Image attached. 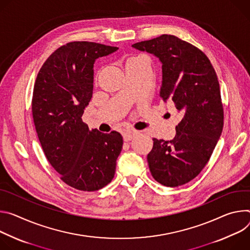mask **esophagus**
Listing matches in <instances>:
<instances>
[{
    "label": "esophagus",
    "mask_w": 250,
    "mask_h": 250,
    "mask_svg": "<svg viewBox=\"0 0 250 250\" xmlns=\"http://www.w3.org/2000/svg\"><path fill=\"white\" fill-rule=\"evenodd\" d=\"M138 134V131H135V130H127V131H124L123 132V139H124V141H126V142H128V141H130L132 138L134 137V136H136Z\"/></svg>",
    "instance_id": "1"
}]
</instances>
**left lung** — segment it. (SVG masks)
Segmentation results:
<instances>
[{
	"label": "left lung",
	"instance_id": "left-lung-1",
	"mask_svg": "<svg viewBox=\"0 0 250 250\" xmlns=\"http://www.w3.org/2000/svg\"><path fill=\"white\" fill-rule=\"evenodd\" d=\"M133 47L153 53L162 62L160 97L172 100L180 113L171 141L154 138L147 160L153 178L166 187L195 179L208 162L224 128V106L215 70L198 47L162 35Z\"/></svg>",
	"mask_w": 250,
	"mask_h": 250
}]
</instances>
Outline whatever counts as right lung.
I'll return each mask as SVG.
<instances>
[{"mask_svg":"<svg viewBox=\"0 0 250 250\" xmlns=\"http://www.w3.org/2000/svg\"><path fill=\"white\" fill-rule=\"evenodd\" d=\"M118 47L71 42L52 52L34 86L33 118L43 153L68 186L98 190L115 175L123 138L112 131L89 130L82 121L93 90V64Z\"/></svg>","mask_w":250,"mask_h":250,"instance_id":"add662e5","label":"right lung"}]
</instances>
